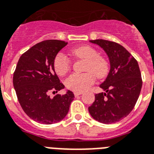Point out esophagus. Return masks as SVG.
<instances>
[{
    "label": "esophagus",
    "instance_id": "1",
    "mask_svg": "<svg viewBox=\"0 0 154 154\" xmlns=\"http://www.w3.org/2000/svg\"><path fill=\"white\" fill-rule=\"evenodd\" d=\"M82 93H83L82 92H74V96L75 97H78V96L81 95Z\"/></svg>",
    "mask_w": 154,
    "mask_h": 154
}]
</instances>
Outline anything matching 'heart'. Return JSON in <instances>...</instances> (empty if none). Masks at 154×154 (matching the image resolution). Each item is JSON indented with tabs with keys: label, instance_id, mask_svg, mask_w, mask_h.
Wrapping results in <instances>:
<instances>
[{
	"label": "heart",
	"instance_id": "heart-1",
	"mask_svg": "<svg viewBox=\"0 0 154 154\" xmlns=\"http://www.w3.org/2000/svg\"><path fill=\"white\" fill-rule=\"evenodd\" d=\"M71 54L86 61L84 73H73L65 81L66 88L74 92H83L88 89L94 83L95 76L103 78L108 72V63L103 57L98 55L94 48L88 46H82L73 49ZM54 69L57 75L63 76L70 67V62L64 54L58 53L53 62Z\"/></svg>",
	"mask_w": 154,
	"mask_h": 154
}]
</instances>
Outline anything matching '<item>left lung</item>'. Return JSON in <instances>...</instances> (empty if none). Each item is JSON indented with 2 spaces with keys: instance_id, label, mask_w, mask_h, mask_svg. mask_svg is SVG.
<instances>
[{
  "instance_id": "8db88e82",
  "label": "left lung",
  "mask_w": 154,
  "mask_h": 154,
  "mask_svg": "<svg viewBox=\"0 0 154 154\" xmlns=\"http://www.w3.org/2000/svg\"><path fill=\"white\" fill-rule=\"evenodd\" d=\"M107 54L110 70L100 85L104 92L95 95L88 112L97 121L111 124L127 117L138 100L142 85L138 62L119 43L104 39L90 40Z\"/></svg>"
}]
</instances>
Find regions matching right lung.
<instances>
[{"mask_svg":"<svg viewBox=\"0 0 154 154\" xmlns=\"http://www.w3.org/2000/svg\"><path fill=\"white\" fill-rule=\"evenodd\" d=\"M68 42L50 39L38 42L23 54L13 74V86L21 107L30 118L42 124H53L67 115L74 94L49 93L63 89L65 86L54 69V59Z\"/></svg>","mask_w":154,"mask_h":154,"instance_id":"1","label":"right lung"}]
</instances>
